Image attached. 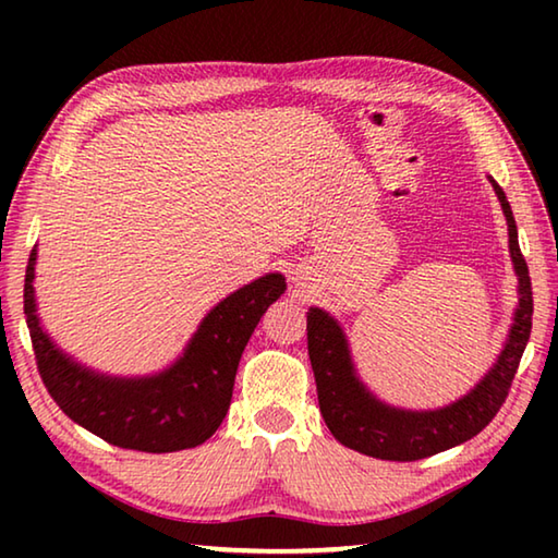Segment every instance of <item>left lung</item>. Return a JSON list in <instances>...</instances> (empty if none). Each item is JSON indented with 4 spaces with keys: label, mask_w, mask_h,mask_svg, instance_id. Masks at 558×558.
Wrapping results in <instances>:
<instances>
[{
    "label": "left lung",
    "mask_w": 558,
    "mask_h": 558,
    "mask_svg": "<svg viewBox=\"0 0 558 558\" xmlns=\"http://www.w3.org/2000/svg\"><path fill=\"white\" fill-rule=\"evenodd\" d=\"M487 179L507 219L509 256H512L519 292L514 319L502 352L483 379L475 384V389H470L462 399L433 411L396 409V405L376 399L359 379L342 325L325 310L310 307L307 354L315 372L319 411H323L327 428L342 446L379 460L411 462L430 458L477 436L505 403L519 359L529 342V332H532L534 300L526 260L519 251L512 206H509L502 186L493 177Z\"/></svg>",
    "instance_id": "1"
}]
</instances>
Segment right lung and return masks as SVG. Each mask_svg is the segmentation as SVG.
Returning <instances> with one entry per match:
<instances>
[{
	"label": "right lung",
	"instance_id": "obj_1",
	"mask_svg": "<svg viewBox=\"0 0 558 558\" xmlns=\"http://www.w3.org/2000/svg\"><path fill=\"white\" fill-rule=\"evenodd\" d=\"M36 248L24 280V315L36 364L59 409L110 446L174 452L202 446L231 405L235 369L253 329L286 292V278L268 272L231 292L196 327L182 356L147 376H110L75 362L53 342L36 313Z\"/></svg>",
	"mask_w": 558,
	"mask_h": 558
}]
</instances>
